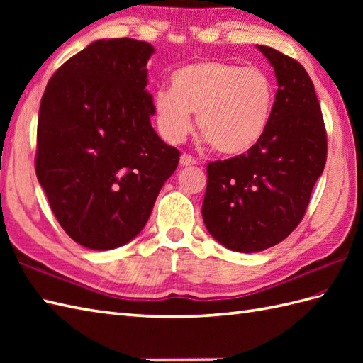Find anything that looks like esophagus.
Returning <instances> with one entry per match:
<instances>
[{"mask_svg":"<svg viewBox=\"0 0 363 363\" xmlns=\"http://www.w3.org/2000/svg\"><path fill=\"white\" fill-rule=\"evenodd\" d=\"M179 164H181V167H190V165H195L196 160L191 156H189V154L184 152L179 159Z\"/></svg>","mask_w":363,"mask_h":363,"instance_id":"esophagus-1","label":"esophagus"}]
</instances>
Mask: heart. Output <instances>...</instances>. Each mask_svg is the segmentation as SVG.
<instances>
[{
    "mask_svg": "<svg viewBox=\"0 0 363 363\" xmlns=\"http://www.w3.org/2000/svg\"><path fill=\"white\" fill-rule=\"evenodd\" d=\"M274 107V86L257 67L221 60H198L172 74V90L154 95V113L162 137L179 143L196 126L215 151L240 156L264 137Z\"/></svg>",
    "mask_w": 363,
    "mask_h": 363,
    "instance_id": "obj_1",
    "label": "heart"
}]
</instances>
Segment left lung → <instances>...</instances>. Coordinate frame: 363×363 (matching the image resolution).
<instances>
[{"label":"left lung","instance_id":"1","mask_svg":"<svg viewBox=\"0 0 363 363\" xmlns=\"http://www.w3.org/2000/svg\"><path fill=\"white\" fill-rule=\"evenodd\" d=\"M257 50L277 79L272 120L252 150L207 165L203 201L209 234L237 252L264 251L291 234L328 152L321 107L304 67L269 46Z\"/></svg>","mask_w":363,"mask_h":363}]
</instances>
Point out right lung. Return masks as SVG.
<instances>
[{"label": "right lung", "mask_w": 363, "mask_h": 363, "mask_svg": "<svg viewBox=\"0 0 363 363\" xmlns=\"http://www.w3.org/2000/svg\"><path fill=\"white\" fill-rule=\"evenodd\" d=\"M148 42L90 43L51 76L37 123L35 174L76 243L106 251L140 234L179 151L151 126Z\"/></svg>", "instance_id": "obj_1"}]
</instances>
